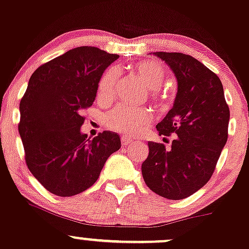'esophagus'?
Listing matches in <instances>:
<instances>
[{"instance_id":"1","label":"esophagus","mask_w":249,"mask_h":249,"mask_svg":"<svg viewBox=\"0 0 249 249\" xmlns=\"http://www.w3.org/2000/svg\"><path fill=\"white\" fill-rule=\"evenodd\" d=\"M122 144H123V146L131 145V144H133V141L130 140V138L126 137V136H124V137H122Z\"/></svg>"}]
</instances>
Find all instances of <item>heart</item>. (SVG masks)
<instances>
[{
    "label": "heart",
    "mask_w": 249,
    "mask_h": 249,
    "mask_svg": "<svg viewBox=\"0 0 249 249\" xmlns=\"http://www.w3.org/2000/svg\"><path fill=\"white\" fill-rule=\"evenodd\" d=\"M133 70L149 89H159L167 76L166 68L161 63L150 61V59L136 63L133 65ZM119 68L109 67L108 69L105 70L99 81V99L107 100L114 95L118 82H119ZM151 119H153V114L150 109L124 105L108 112L105 117V123L107 126L118 132L135 136L142 132V130L151 122Z\"/></svg>",
    "instance_id": "1"
}]
</instances>
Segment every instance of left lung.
I'll use <instances>...</instances> for the list:
<instances>
[{
  "mask_svg": "<svg viewBox=\"0 0 249 249\" xmlns=\"http://www.w3.org/2000/svg\"><path fill=\"white\" fill-rule=\"evenodd\" d=\"M178 81L174 105L156 125L160 136L175 135L172 148L148 142L142 163L146 186L172 200L184 199L210 180L228 140L230 112L223 86L203 63L179 52H154Z\"/></svg>",
  "mask_w": 249,
  "mask_h": 249,
  "instance_id": "obj_1",
  "label": "left lung"
}]
</instances>
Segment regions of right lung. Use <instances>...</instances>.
Returning <instances> with one entry per match:
<instances>
[{
	"instance_id": "right-lung-1",
	"label": "right lung",
	"mask_w": 249,
	"mask_h": 249,
	"mask_svg": "<svg viewBox=\"0 0 249 249\" xmlns=\"http://www.w3.org/2000/svg\"><path fill=\"white\" fill-rule=\"evenodd\" d=\"M118 54L80 46L40 65L20 101L19 133L33 177L49 192L70 197L95 184L120 137L81 132L82 109L95 100L99 81Z\"/></svg>"
}]
</instances>
